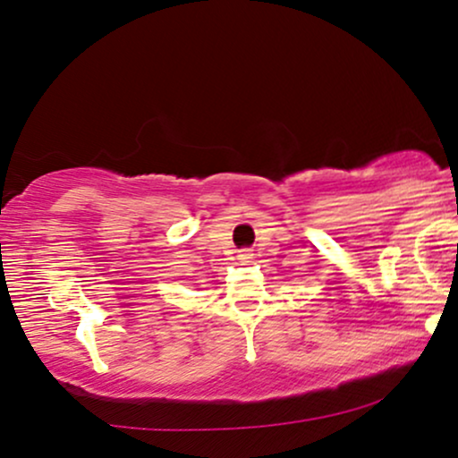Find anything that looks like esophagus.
Segmentation results:
<instances>
[{"mask_svg": "<svg viewBox=\"0 0 458 458\" xmlns=\"http://www.w3.org/2000/svg\"><path fill=\"white\" fill-rule=\"evenodd\" d=\"M236 258H239L241 264H247V262H251L253 253L249 251V249H242V251H239V256H236Z\"/></svg>", "mask_w": 458, "mask_h": 458, "instance_id": "1", "label": "esophagus"}]
</instances>
